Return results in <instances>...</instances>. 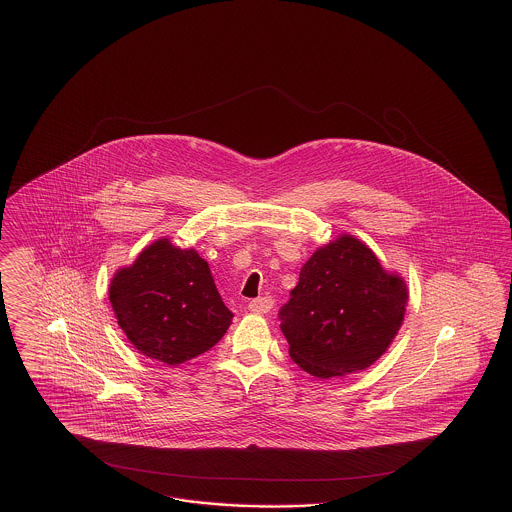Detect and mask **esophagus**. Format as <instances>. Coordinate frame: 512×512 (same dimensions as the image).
<instances>
[{
	"label": "esophagus",
	"mask_w": 512,
	"mask_h": 512,
	"mask_svg": "<svg viewBox=\"0 0 512 512\" xmlns=\"http://www.w3.org/2000/svg\"><path fill=\"white\" fill-rule=\"evenodd\" d=\"M272 305H274L272 297H257L249 303V311L255 313V315H265L272 309Z\"/></svg>",
	"instance_id": "34e87169"
}]
</instances>
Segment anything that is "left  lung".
I'll use <instances>...</instances> for the list:
<instances>
[{"instance_id": "obj_1", "label": "left lung", "mask_w": 512, "mask_h": 512, "mask_svg": "<svg viewBox=\"0 0 512 512\" xmlns=\"http://www.w3.org/2000/svg\"><path fill=\"white\" fill-rule=\"evenodd\" d=\"M407 301L403 276L343 232L301 268L280 328L295 365L318 380L340 378L366 370L390 349Z\"/></svg>"}]
</instances>
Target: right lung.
Here are the masks:
<instances>
[{
  "label": "right lung",
  "mask_w": 512,
  "mask_h": 512,
  "mask_svg": "<svg viewBox=\"0 0 512 512\" xmlns=\"http://www.w3.org/2000/svg\"><path fill=\"white\" fill-rule=\"evenodd\" d=\"M109 303L138 353L169 366L209 351L234 317L207 261L194 247H178L167 236L113 274Z\"/></svg>",
  "instance_id": "right-lung-1"
}]
</instances>
